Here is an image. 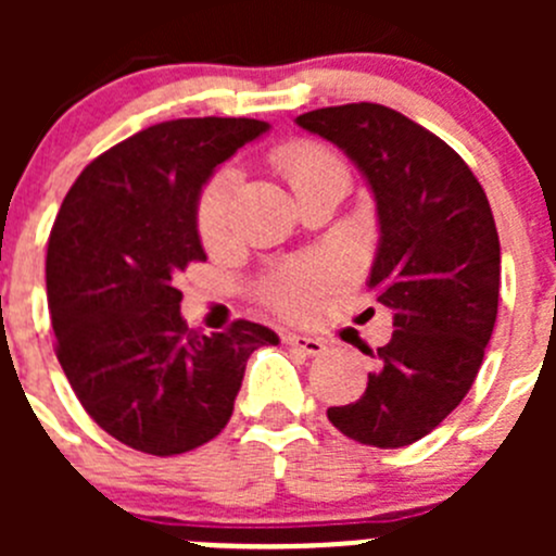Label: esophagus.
Listing matches in <instances>:
<instances>
[{
    "instance_id": "esophagus-1",
    "label": "esophagus",
    "mask_w": 556,
    "mask_h": 556,
    "mask_svg": "<svg viewBox=\"0 0 556 556\" xmlns=\"http://www.w3.org/2000/svg\"><path fill=\"white\" fill-rule=\"evenodd\" d=\"M285 344L295 346V350H301L304 355H323L325 352V341L323 339H314V336H306V333H288L285 336Z\"/></svg>"
}]
</instances>
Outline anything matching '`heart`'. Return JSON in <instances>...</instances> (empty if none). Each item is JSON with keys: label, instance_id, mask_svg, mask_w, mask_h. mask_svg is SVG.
Returning a JSON list of instances; mask_svg holds the SVG:
<instances>
[{"label": "heart", "instance_id": "heart-1", "mask_svg": "<svg viewBox=\"0 0 556 556\" xmlns=\"http://www.w3.org/2000/svg\"><path fill=\"white\" fill-rule=\"evenodd\" d=\"M274 161H277L279 169L285 172V177L290 179L293 188H301L306 179L317 177V174L323 172L344 169V164H341L333 153H328V150L319 148V144L314 142L282 144V148L274 153ZM237 182V172L220 169L210 182H206V188L201 190L199 206H195V226H199L201 239H204L206 244L220 242L223 233H226ZM328 279L330 266H325V263H304V266H295L290 268V271L279 274L277 279H271V282L263 288V299H266L277 312L295 317V314H304L309 309L314 293H317Z\"/></svg>", "mask_w": 556, "mask_h": 556}]
</instances>
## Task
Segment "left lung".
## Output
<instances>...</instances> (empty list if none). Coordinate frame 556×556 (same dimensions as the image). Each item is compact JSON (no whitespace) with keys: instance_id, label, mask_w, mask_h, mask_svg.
Masks as SVG:
<instances>
[{"instance_id":"8db88e82","label":"left lung","mask_w":556,"mask_h":556,"mask_svg":"<svg viewBox=\"0 0 556 556\" xmlns=\"http://www.w3.org/2000/svg\"><path fill=\"white\" fill-rule=\"evenodd\" d=\"M344 150L377 201L368 288L392 312V339L361 401L330 406L350 439L397 450L425 439L479 374L501 295V242L484 188L435 134L390 106H323L295 117Z\"/></svg>"}]
</instances>
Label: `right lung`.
<instances>
[{
  "label": "right lung",
  "instance_id": "1",
  "mask_svg": "<svg viewBox=\"0 0 556 556\" xmlns=\"http://www.w3.org/2000/svg\"><path fill=\"white\" fill-rule=\"evenodd\" d=\"M268 131L252 117H179L134 134L83 169L48 239L55 357L93 422L144 454L215 439L233 414L247 357L279 344L237 319L195 333L179 274L206 261L195 206L223 161Z\"/></svg>",
  "mask_w": 556,
  "mask_h": 556
}]
</instances>
